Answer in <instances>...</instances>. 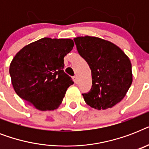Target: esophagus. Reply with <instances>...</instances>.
Wrapping results in <instances>:
<instances>
[{
    "instance_id": "esophagus-1",
    "label": "esophagus",
    "mask_w": 149,
    "mask_h": 149,
    "mask_svg": "<svg viewBox=\"0 0 149 149\" xmlns=\"http://www.w3.org/2000/svg\"><path fill=\"white\" fill-rule=\"evenodd\" d=\"M72 79H73V81L75 82V84H77V83H78V77H77V76H74Z\"/></svg>"
}]
</instances>
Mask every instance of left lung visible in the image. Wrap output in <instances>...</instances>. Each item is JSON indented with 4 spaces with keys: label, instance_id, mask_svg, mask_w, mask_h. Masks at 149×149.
Segmentation results:
<instances>
[{
    "label": "left lung",
    "instance_id": "obj_1",
    "mask_svg": "<svg viewBox=\"0 0 149 149\" xmlns=\"http://www.w3.org/2000/svg\"><path fill=\"white\" fill-rule=\"evenodd\" d=\"M79 54L91 70L92 87L83 93L93 108L105 110L121 101L132 84V63L115 44L93 36L74 39Z\"/></svg>",
    "mask_w": 149,
    "mask_h": 149
}]
</instances>
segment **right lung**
<instances>
[{
  "label": "right lung",
  "instance_id": "add662e5",
  "mask_svg": "<svg viewBox=\"0 0 149 149\" xmlns=\"http://www.w3.org/2000/svg\"><path fill=\"white\" fill-rule=\"evenodd\" d=\"M73 45L70 38H43L22 48L9 67L17 95L40 111L58 108L68 87L74 84L63 70V58Z\"/></svg>",
  "mask_w": 149,
  "mask_h": 149
}]
</instances>
